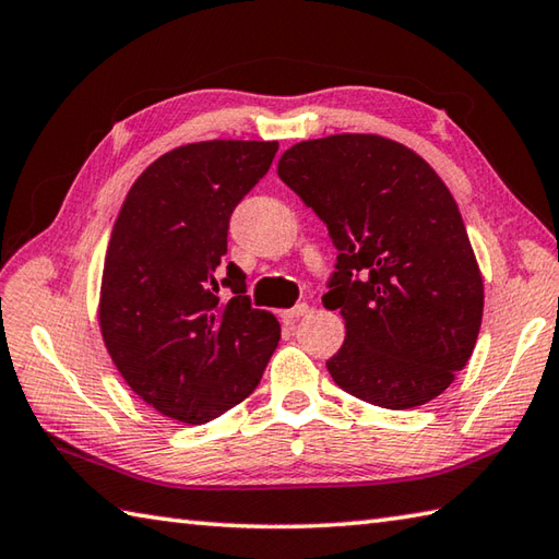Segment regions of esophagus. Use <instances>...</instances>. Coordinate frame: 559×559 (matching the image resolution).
<instances>
[{"mask_svg":"<svg viewBox=\"0 0 559 559\" xmlns=\"http://www.w3.org/2000/svg\"><path fill=\"white\" fill-rule=\"evenodd\" d=\"M310 312V305L308 302H298L295 305V308H290V310H283L281 312V317H283V322H288V324H293V322H298L302 314H308Z\"/></svg>","mask_w":559,"mask_h":559,"instance_id":"34e87169","label":"esophagus"}]
</instances>
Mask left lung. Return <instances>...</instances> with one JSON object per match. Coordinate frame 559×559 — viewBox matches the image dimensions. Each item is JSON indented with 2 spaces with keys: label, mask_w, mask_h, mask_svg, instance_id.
I'll use <instances>...</instances> for the list:
<instances>
[{
  "label": "left lung",
  "mask_w": 559,
  "mask_h": 559,
  "mask_svg": "<svg viewBox=\"0 0 559 559\" xmlns=\"http://www.w3.org/2000/svg\"><path fill=\"white\" fill-rule=\"evenodd\" d=\"M278 177L336 247L322 298L346 324L326 360L336 385L385 409L439 397L473 356L485 308L475 251L439 174L395 140L342 133L283 152Z\"/></svg>",
  "instance_id": "8db88e82"
}]
</instances>
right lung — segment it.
Returning <instances> with one entry per match:
<instances>
[{
	"mask_svg": "<svg viewBox=\"0 0 559 559\" xmlns=\"http://www.w3.org/2000/svg\"><path fill=\"white\" fill-rule=\"evenodd\" d=\"M276 152L278 142H191L152 162L120 205L98 324L128 388L164 417H221L254 392L276 352L278 320L251 308L242 269L223 266L229 215Z\"/></svg>",
	"mask_w": 559,
	"mask_h": 559,
	"instance_id": "add662e5",
	"label": "right lung"
}]
</instances>
